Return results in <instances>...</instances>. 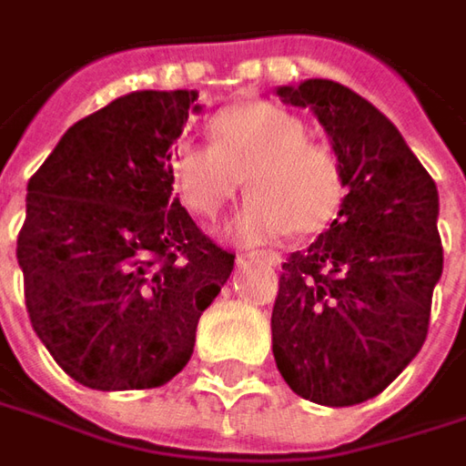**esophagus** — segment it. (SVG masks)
Instances as JSON below:
<instances>
[{"mask_svg":"<svg viewBox=\"0 0 466 466\" xmlns=\"http://www.w3.org/2000/svg\"><path fill=\"white\" fill-rule=\"evenodd\" d=\"M245 258H260V260H266V263H271V266H279V263H281V255L276 253V250H253V253H242L237 260H245Z\"/></svg>","mask_w":466,"mask_h":466,"instance_id":"1","label":"esophagus"}]
</instances>
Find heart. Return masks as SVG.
Instances as JSON below:
<instances>
[{
  "label": "heart",
  "instance_id": "obj_1",
  "mask_svg": "<svg viewBox=\"0 0 466 466\" xmlns=\"http://www.w3.org/2000/svg\"><path fill=\"white\" fill-rule=\"evenodd\" d=\"M213 143L182 140L169 158L177 198L200 218H216L248 182L250 198L229 234L245 245L284 232L323 229L341 206L344 179L331 148L308 140V125L273 104H242L211 122Z\"/></svg>",
  "mask_w": 466,
  "mask_h": 466
}]
</instances>
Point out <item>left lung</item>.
Here are the masks:
<instances>
[{
  "label": "left lung",
  "mask_w": 466,
  "mask_h": 466,
  "mask_svg": "<svg viewBox=\"0 0 466 466\" xmlns=\"http://www.w3.org/2000/svg\"><path fill=\"white\" fill-rule=\"evenodd\" d=\"M331 140L347 195L331 227L281 266L273 360L323 407L378 396L422 350L443 273L438 190L394 122L334 80L279 86Z\"/></svg>",
  "instance_id": "8db88e82"
}]
</instances>
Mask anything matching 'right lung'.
<instances>
[{
  "mask_svg": "<svg viewBox=\"0 0 466 466\" xmlns=\"http://www.w3.org/2000/svg\"><path fill=\"white\" fill-rule=\"evenodd\" d=\"M198 91H135L75 122L28 182L17 263L33 331L77 383L156 389L234 268L172 195Z\"/></svg>",
  "mask_w": 466,
  "mask_h": 466,
  "instance_id": "obj_1",
  "label": "right lung"
}]
</instances>
